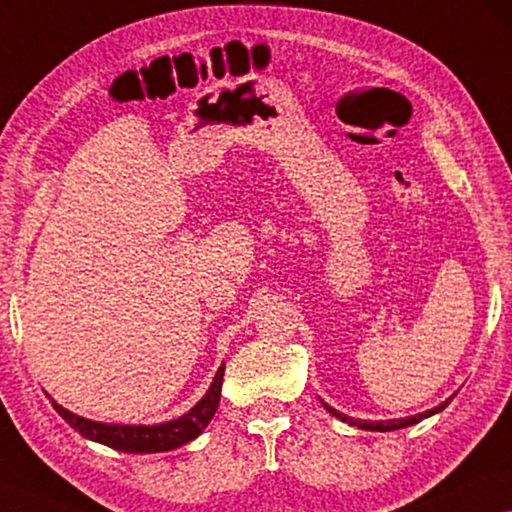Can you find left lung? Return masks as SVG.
Wrapping results in <instances>:
<instances>
[{
    "label": "left lung",
    "instance_id": "1",
    "mask_svg": "<svg viewBox=\"0 0 512 512\" xmlns=\"http://www.w3.org/2000/svg\"><path fill=\"white\" fill-rule=\"evenodd\" d=\"M455 398V393L451 398H446L442 405H437V407H432V410H428V412H421V414H414V416H407V419H389V421H361V419H352V416H348V414H343V412H338V410H334V407H329L325 400H320L322 405H325V410L332 414V416H336V419H341V421H345V423H350V426H355V428H361V430H371V432H389V430H400V428H407V426H414V423H419V421H423V419H428V416H432V414H437V412H442L444 407L451 403V400Z\"/></svg>",
    "mask_w": 512,
    "mask_h": 512
}]
</instances>
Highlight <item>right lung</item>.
Wrapping results in <instances>:
<instances>
[{"mask_svg":"<svg viewBox=\"0 0 512 512\" xmlns=\"http://www.w3.org/2000/svg\"><path fill=\"white\" fill-rule=\"evenodd\" d=\"M222 380L224 364L217 368V375L212 377V384L208 387L206 396H203L190 412H185L174 421L155 423V426H123V423L91 421L66 410V407L59 405L50 393H47V398H50L52 407L59 412L61 419H64L70 428L80 432L82 437L91 439V442L105 444L123 453H164L192 442V439H196L203 430H206L219 407Z\"/></svg>","mask_w":512,"mask_h":512,"instance_id":"right-lung-1","label":"right lung"}]
</instances>
